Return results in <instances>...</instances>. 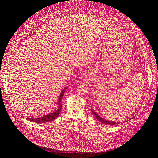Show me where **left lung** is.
Returning <instances> with one entry per match:
<instances>
[{
	"label": "left lung",
	"mask_w": 158,
	"mask_h": 158,
	"mask_svg": "<svg viewBox=\"0 0 158 158\" xmlns=\"http://www.w3.org/2000/svg\"><path fill=\"white\" fill-rule=\"evenodd\" d=\"M92 112L93 113V114L94 115V116L96 118V119H97L98 121H99L100 122L104 123V124L112 125H117V124H120V123H119V122H114V121H107L106 119H104L103 118H101L100 116L95 112L92 110ZM123 123H125V122H123Z\"/></svg>",
	"instance_id": "left-lung-1"
}]
</instances>
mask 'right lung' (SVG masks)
Returning <instances> with one entry per match:
<instances>
[{"mask_svg": "<svg viewBox=\"0 0 158 158\" xmlns=\"http://www.w3.org/2000/svg\"><path fill=\"white\" fill-rule=\"evenodd\" d=\"M66 89V88H65L64 90H63V91L61 92L60 95H59V102H58V105H59V108L57 110H56V111L53 113L47 114L44 116H43L41 118H28V120L33 121L35 123H46L48 121H53L54 119H56L61 110V108H62V104H61V99H63V95H64V92H65V90Z\"/></svg>", "mask_w": 158, "mask_h": 158, "instance_id": "right-lung-1", "label": "right lung"}]
</instances>
